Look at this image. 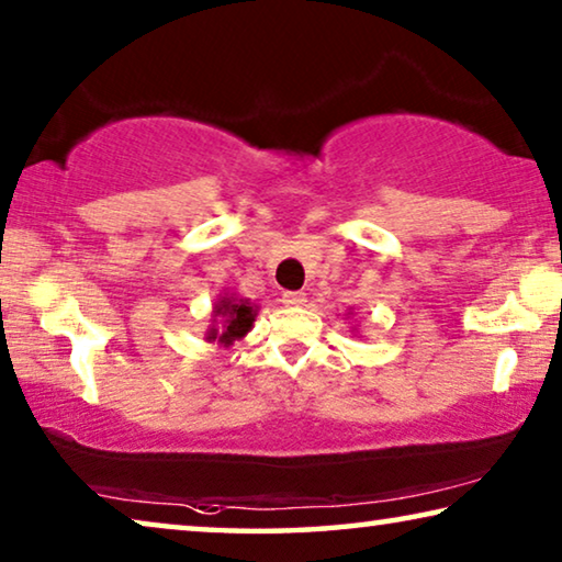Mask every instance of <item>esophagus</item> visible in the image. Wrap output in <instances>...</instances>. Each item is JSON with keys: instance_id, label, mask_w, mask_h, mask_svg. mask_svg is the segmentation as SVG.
Wrapping results in <instances>:
<instances>
[{"instance_id": "34e87169", "label": "esophagus", "mask_w": 562, "mask_h": 562, "mask_svg": "<svg viewBox=\"0 0 562 562\" xmlns=\"http://www.w3.org/2000/svg\"><path fill=\"white\" fill-rule=\"evenodd\" d=\"M282 303L290 307H303L307 303V297H305V292H284Z\"/></svg>"}]
</instances>
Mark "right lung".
I'll return each instance as SVG.
<instances>
[{
  "label": "right lung",
  "instance_id": "obj_1",
  "mask_svg": "<svg viewBox=\"0 0 562 562\" xmlns=\"http://www.w3.org/2000/svg\"><path fill=\"white\" fill-rule=\"evenodd\" d=\"M255 317V303H249L247 297H239L237 292H224V295L216 297V303L212 307V325L206 328L204 340L229 348L252 330Z\"/></svg>",
  "mask_w": 562,
  "mask_h": 562
}]
</instances>
